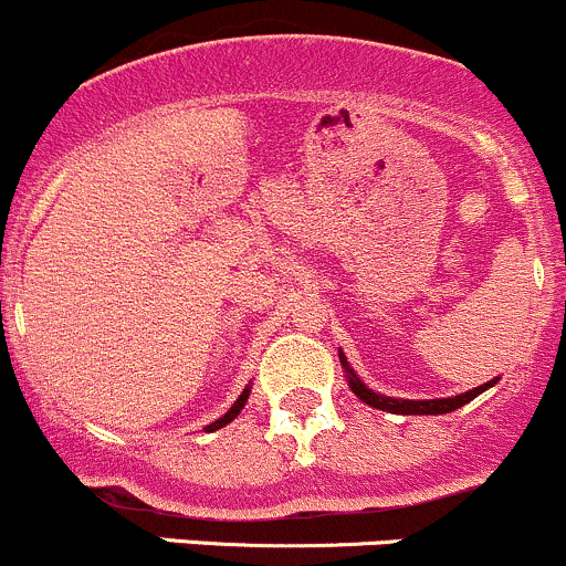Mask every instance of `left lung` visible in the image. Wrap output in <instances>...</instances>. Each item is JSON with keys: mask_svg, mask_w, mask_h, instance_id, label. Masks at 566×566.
Masks as SVG:
<instances>
[{"mask_svg": "<svg viewBox=\"0 0 566 566\" xmlns=\"http://www.w3.org/2000/svg\"><path fill=\"white\" fill-rule=\"evenodd\" d=\"M340 365L343 370H346V378H348V387H352V392L357 395L363 403L373 406V409H381V411H389V413H450L460 409V406H465L469 400H474L476 395L485 392L488 387H493L496 384V378L488 384H482V387H474L469 389V392L463 395H455V398H436V400H398V398H387V395H378L373 392L363 384V378L357 376V373L352 370V365L346 363V357H343L340 352Z\"/></svg>", "mask_w": 566, "mask_h": 566, "instance_id": "1", "label": "left lung"}]
</instances>
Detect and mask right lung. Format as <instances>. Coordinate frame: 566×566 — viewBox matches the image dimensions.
<instances>
[{"label": "right lung", "mask_w": 566, "mask_h": 566, "mask_svg": "<svg viewBox=\"0 0 566 566\" xmlns=\"http://www.w3.org/2000/svg\"><path fill=\"white\" fill-rule=\"evenodd\" d=\"M248 395H250V387H244V392L240 395V398H237V403L231 406V409L226 411L223 417H220V419H214L212 424H207V430H209V433H212V430H218V428H226V424H229L231 419H234L237 413H240V411L244 409V403H248Z\"/></svg>", "instance_id": "1"}]
</instances>
